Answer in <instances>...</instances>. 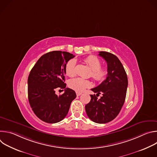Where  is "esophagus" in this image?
<instances>
[{"label": "esophagus", "mask_w": 157, "mask_h": 157, "mask_svg": "<svg viewBox=\"0 0 157 157\" xmlns=\"http://www.w3.org/2000/svg\"><path fill=\"white\" fill-rule=\"evenodd\" d=\"M82 94V93H78V92H76V96H79L80 95H81Z\"/></svg>", "instance_id": "1"}]
</instances>
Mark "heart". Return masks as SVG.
I'll return each mask as SVG.
<instances>
[{
  "instance_id": "b5f03b06",
  "label": "heart",
  "mask_w": 157,
  "mask_h": 157,
  "mask_svg": "<svg viewBox=\"0 0 157 157\" xmlns=\"http://www.w3.org/2000/svg\"><path fill=\"white\" fill-rule=\"evenodd\" d=\"M85 63L90 68L91 72L90 75L98 82H102L106 79L109 75V70L106 67H102L101 60L96 56L91 55L84 59ZM65 73L70 77H73L76 74V61L72 58L67 62L64 66ZM68 86L76 91L81 93L86 88L92 86V82L88 79L81 78H76L70 79Z\"/></svg>"
}]
</instances>
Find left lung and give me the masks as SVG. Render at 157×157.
<instances>
[{
    "label": "left lung",
    "instance_id": "obj_1",
    "mask_svg": "<svg viewBox=\"0 0 157 157\" xmlns=\"http://www.w3.org/2000/svg\"><path fill=\"white\" fill-rule=\"evenodd\" d=\"M99 53L107 63L109 75L101 84L91 89L97 94L90 95L91 101L85 109L92 121L105 124L114 119L120 113L126 97L128 79L122 64L116 55L106 52ZM100 94L103 96L98 100L97 96Z\"/></svg>",
    "mask_w": 157,
    "mask_h": 157
}]
</instances>
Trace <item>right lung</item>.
Wrapping results in <instances>:
<instances>
[{
  "label": "right lung",
  "mask_w": 157,
  "mask_h": 157,
  "mask_svg": "<svg viewBox=\"0 0 157 157\" xmlns=\"http://www.w3.org/2000/svg\"><path fill=\"white\" fill-rule=\"evenodd\" d=\"M74 57L66 52H48L39 58L29 74V103L35 114L43 122L54 124L62 121L76 97L75 91L65 88L64 82L65 64ZM57 88H64L65 93L56 95L55 91Z\"/></svg>",
  "instance_id": "obj_1"
}]
</instances>
